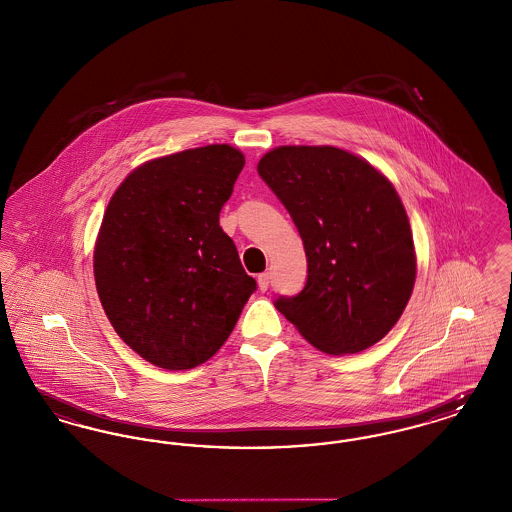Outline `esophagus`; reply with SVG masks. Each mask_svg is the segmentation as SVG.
Segmentation results:
<instances>
[{
  "label": "esophagus",
  "mask_w": 512,
  "mask_h": 512,
  "mask_svg": "<svg viewBox=\"0 0 512 512\" xmlns=\"http://www.w3.org/2000/svg\"><path fill=\"white\" fill-rule=\"evenodd\" d=\"M257 284H259V290H261V292H267L268 286H270V274H268V272L259 274V276H257Z\"/></svg>",
  "instance_id": "esophagus-1"
}]
</instances>
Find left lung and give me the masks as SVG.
<instances>
[{
  "instance_id": "8db88e82",
  "label": "left lung",
  "mask_w": 512,
  "mask_h": 512,
  "mask_svg": "<svg viewBox=\"0 0 512 512\" xmlns=\"http://www.w3.org/2000/svg\"><path fill=\"white\" fill-rule=\"evenodd\" d=\"M303 240L307 284L276 309L328 355L365 351L403 315L416 280L413 232L390 180L334 146H280L257 165Z\"/></svg>"
}]
</instances>
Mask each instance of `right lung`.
<instances>
[{"instance_id":"add662e5","label":"right lung","mask_w":512,"mask_h":512,"mask_svg":"<svg viewBox=\"0 0 512 512\" xmlns=\"http://www.w3.org/2000/svg\"><path fill=\"white\" fill-rule=\"evenodd\" d=\"M244 165L228 144L157 157L130 172L105 209L94 247L99 301L151 365L209 361L257 288L219 222Z\"/></svg>"}]
</instances>
